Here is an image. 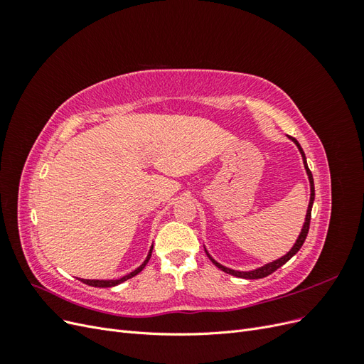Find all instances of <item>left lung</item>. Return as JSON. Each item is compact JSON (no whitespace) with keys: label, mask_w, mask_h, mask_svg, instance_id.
<instances>
[{"label":"left lung","mask_w":364,"mask_h":364,"mask_svg":"<svg viewBox=\"0 0 364 364\" xmlns=\"http://www.w3.org/2000/svg\"><path fill=\"white\" fill-rule=\"evenodd\" d=\"M289 138H290V139L294 142V144L297 146V149H299V151H301L302 159H304V167H305V170H306V174H308V181H310V191H311V194H310V203H308L306 215H305V222H304V226H302L301 234H299V237H297V240H296L294 246L290 249V252L285 253L284 257H281V258H279V259H277V261H272V262L266 264V266L258 267V269H255V270H249V272H240V270H232V269H228V267L222 266V264L217 262V261H215V259H214L211 255H209L208 250L205 249V252H206L208 258L213 261V264H215V266H217L220 270H223L225 273L232 274V277H237V278H245V279H259V278H266V277H269V274H272L274 270H278V269H279L281 266H284V264L287 262V261H289L291 257H294L297 252H299V249L302 247L304 241H305V238H306L308 229H310V220H311V208H313V203H314V181H313V174H311L310 168H308V165H306V158H305V153H304V150H302L301 144H299V142L296 141V138H291V136H289Z\"/></svg>","instance_id":"left-lung-1"}]
</instances>
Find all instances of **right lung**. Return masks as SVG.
<instances>
[{"instance_id":"1","label":"right lung","mask_w":364,"mask_h":364,"mask_svg":"<svg viewBox=\"0 0 364 364\" xmlns=\"http://www.w3.org/2000/svg\"><path fill=\"white\" fill-rule=\"evenodd\" d=\"M151 250H153V246L150 247V252H149V255H147L146 261L142 262L138 269H135L134 272H130L129 274H126V277H123V278H119V279H107V281H105V279H80V281L85 282V284H87V285H91V287H100V289H103V287H115V285H118V284H121V282H124V281H127V279H130V278H134L135 274H138L142 269L146 267V264L149 262V259H150V257H151Z\"/></svg>"}]
</instances>
